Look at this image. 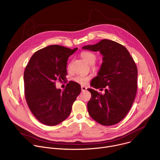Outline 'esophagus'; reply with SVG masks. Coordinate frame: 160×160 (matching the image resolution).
<instances>
[{"mask_svg": "<svg viewBox=\"0 0 160 160\" xmlns=\"http://www.w3.org/2000/svg\"><path fill=\"white\" fill-rule=\"evenodd\" d=\"M81 89H82V91H85V90H86V89H87V88L85 87V86H81Z\"/></svg>", "mask_w": 160, "mask_h": 160, "instance_id": "obj_1", "label": "esophagus"}]
</instances>
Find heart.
Segmentation results:
<instances>
[{"label": "heart", "instance_id": "1", "mask_svg": "<svg viewBox=\"0 0 160 160\" xmlns=\"http://www.w3.org/2000/svg\"><path fill=\"white\" fill-rule=\"evenodd\" d=\"M80 56L82 58L89 64H92V68L95 71H99L101 69V64H93L97 60L98 56L96 53L90 51H84L80 53ZM70 64L68 65L70 67ZM90 80V77L85 76L83 75H78L73 78V80L77 83L82 85L86 84Z\"/></svg>", "mask_w": 160, "mask_h": 160}]
</instances>
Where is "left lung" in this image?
<instances>
[{
	"label": "left lung",
	"mask_w": 160,
	"mask_h": 160,
	"mask_svg": "<svg viewBox=\"0 0 160 160\" xmlns=\"http://www.w3.org/2000/svg\"><path fill=\"white\" fill-rule=\"evenodd\" d=\"M83 49L100 51L103 62L98 76L91 82L104 94L88 88L91 98L87 103L90 116L101 125L109 126L122 121L130 111L138 90V68L123 45L104 39Z\"/></svg>",
	"instance_id": "left-lung-1"
}]
</instances>
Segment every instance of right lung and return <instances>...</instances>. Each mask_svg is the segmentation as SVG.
Instances as JSON below:
<instances>
[{
	"label": "right lung",
	"mask_w": 160,
	"mask_h": 160,
	"mask_svg": "<svg viewBox=\"0 0 160 160\" xmlns=\"http://www.w3.org/2000/svg\"><path fill=\"white\" fill-rule=\"evenodd\" d=\"M77 49L49 45L35 52L25 68V99L33 116L44 125L54 126L66 120L81 92L80 85L73 81L63 91L56 87V81L66 80L68 59Z\"/></svg>",
	"instance_id": "1"
}]
</instances>
